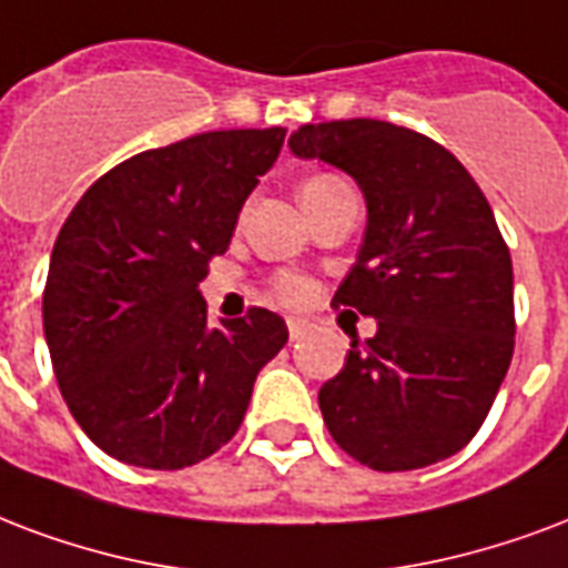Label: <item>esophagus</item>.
Wrapping results in <instances>:
<instances>
[{
  "label": "esophagus",
  "mask_w": 568,
  "mask_h": 568,
  "mask_svg": "<svg viewBox=\"0 0 568 568\" xmlns=\"http://www.w3.org/2000/svg\"><path fill=\"white\" fill-rule=\"evenodd\" d=\"M310 331H313V327L303 322V318H288V336H292V342L306 339V333Z\"/></svg>",
  "instance_id": "34e87169"
}]
</instances>
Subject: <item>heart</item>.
Here are the masks:
<instances>
[{
	"mask_svg": "<svg viewBox=\"0 0 568 568\" xmlns=\"http://www.w3.org/2000/svg\"><path fill=\"white\" fill-rule=\"evenodd\" d=\"M342 181L333 179V175H313L310 181H303L301 199L315 196V193H324V190L339 187ZM274 292L276 297H283L285 303H301L310 297V283L303 280L301 274H292V271H283V274L274 276Z\"/></svg>",
	"mask_w": 568,
	"mask_h": 568,
	"instance_id": "b5f03b06",
	"label": "heart"
}]
</instances>
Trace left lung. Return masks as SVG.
<instances>
[{
    "label": "left lung",
    "mask_w": 568,
    "mask_h": 568,
    "mask_svg": "<svg viewBox=\"0 0 568 568\" xmlns=\"http://www.w3.org/2000/svg\"><path fill=\"white\" fill-rule=\"evenodd\" d=\"M297 158L366 196L357 262L333 294L378 322L318 389L333 440L372 470H417L467 447L515 348L513 258L491 205L444 145L389 121L303 124Z\"/></svg>",
    "instance_id": "1"
}]
</instances>
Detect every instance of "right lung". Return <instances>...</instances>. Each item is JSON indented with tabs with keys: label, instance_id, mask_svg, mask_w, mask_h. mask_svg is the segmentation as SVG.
I'll return each mask as SVG.
<instances>
[{
	"label": "right lung",
	"instance_id": "add662e5",
	"mask_svg": "<svg viewBox=\"0 0 568 568\" xmlns=\"http://www.w3.org/2000/svg\"><path fill=\"white\" fill-rule=\"evenodd\" d=\"M285 130H211L94 181L55 237L43 336L73 419L106 456L179 470L244 423L258 369L288 342L276 313L207 327L199 283L274 166Z\"/></svg>",
	"mask_w": 568,
	"mask_h": 568
}]
</instances>
